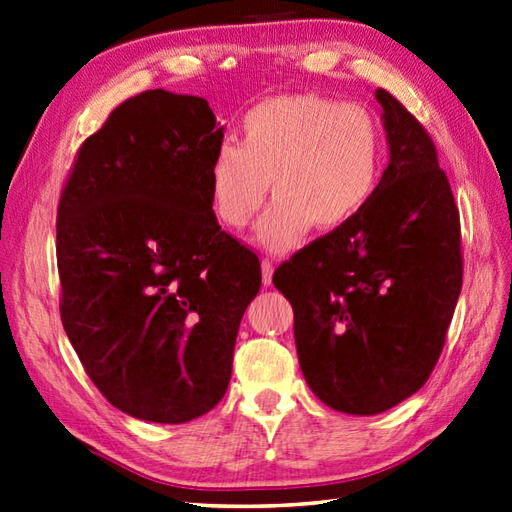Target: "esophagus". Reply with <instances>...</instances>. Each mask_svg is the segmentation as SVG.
<instances>
[{"instance_id": "esophagus-1", "label": "esophagus", "mask_w": 512, "mask_h": 512, "mask_svg": "<svg viewBox=\"0 0 512 512\" xmlns=\"http://www.w3.org/2000/svg\"><path fill=\"white\" fill-rule=\"evenodd\" d=\"M272 274H274L272 261H268V259L261 261V281H264V287L272 285Z\"/></svg>"}]
</instances>
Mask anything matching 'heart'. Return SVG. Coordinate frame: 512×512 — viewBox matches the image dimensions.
<instances>
[{
    "mask_svg": "<svg viewBox=\"0 0 512 512\" xmlns=\"http://www.w3.org/2000/svg\"><path fill=\"white\" fill-rule=\"evenodd\" d=\"M384 163L375 115L356 102L317 94H281L248 109L240 148L218 145L208 186L218 221L242 229L268 197L274 203L253 229V242L287 253L309 236L343 229L371 201Z\"/></svg>",
    "mask_w": 512,
    "mask_h": 512,
    "instance_id": "b5f03b06",
    "label": "heart"
}]
</instances>
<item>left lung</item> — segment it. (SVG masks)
<instances>
[{
  "mask_svg": "<svg viewBox=\"0 0 512 512\" xmlns=\"http://www.w3.org/2000/svg\"><path fill=\"white\" fill-rule=\"evenodd\" d=\"M388 167L343 229L274 272L294 309L300 369L315 397L373 416L422 388L461 294V227L427 130L386 90Z\"/></svg>",
  "mask_w": 512,
  "mask_h": 512,
  "instance_id": "left-lung-1",
  "label": "left lung"
}]
</instances>
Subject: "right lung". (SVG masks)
Masks as SVG:
<instances>
[{
	"instance_id": "1",
	"label": "right lung",
	"mask_w": 512,
	"mask_h": 512,
	"mask_svg": "<svg viewBox=\"0 0 512 512\" xmlns=\"http://www.w3.org/2000/svg\"><path fill=\"white\" fill-rule=\"evenodd\" d=\"M225 128L206 98L150 90L87 139L57 210L62 324L124 414L180 425L223 399L255 253L216 221L208 167Z\"/></svg>"
}]
</instances>
